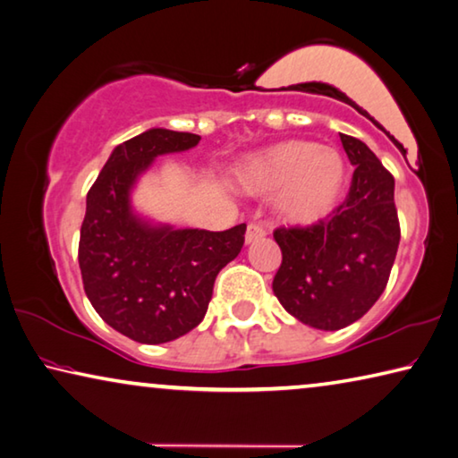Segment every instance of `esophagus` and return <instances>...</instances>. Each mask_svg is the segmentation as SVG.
<instances>
[{"label":"esophagus","mask_w":458,"mask_h":458,"mask_svg":"<svg viewBox=\"0 0 458 458\" xmlns=\"http://www.w3.org/2000/svg\"><path fill=\"white\" fill-rule=\"evenodd\" d=\"M264 237H266V229L261 227V225H256V223L247 225V231H245V243L247 245L256 243V242H259V239H264Z\"/></svg>","instance_id":"esophagus-1"}]
</instances>
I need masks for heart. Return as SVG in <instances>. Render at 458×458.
I'll return each mask as SVG.
<instances>
[{
  "label": "heart",
  "mask_w": 458,
  "mask_h": 458,
  "mask_svg": "<svg viewBox=\"0 0 458 458\" xmlns=\"http://www.w3.org/2000/svg\"><path fill=\"white\" fill-rule=\"evenodd\" d=\"M247 194H274L278 219L292 227L325 223L347 194L349 168L339 149L309 140H284L258 149L235 166Z\"/></svg>",
  "instance_id": "b5f03b06"
}]
</instances>
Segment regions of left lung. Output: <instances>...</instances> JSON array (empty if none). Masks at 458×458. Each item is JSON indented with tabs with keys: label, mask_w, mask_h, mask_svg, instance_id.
Listing matches in <instances>:
<instances>
[{
	"label": "left lung",
	"mask_w": 458,
	"mask_h": 458,
	"mask_svg": "<svg viewBox=\"0 0 458 458\" xmlns=\"http://www.w3.org/2000/svg\"><path fill=\"white\" fill-rule=\"evenodd\" d=\"M339 136L355 166L347 199L325 223L274 231L282 250L274 294L320 331H339L377 302L400 245L394 176L361 140Z\"/></svg>",
	"instance_id": "1"
}]
</instances>
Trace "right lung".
<instances>
[{
  "instance_id": "1",
  "label": "right lung",
  "mask_w": 458,
  "mask_h": 458,
  "mask_svg": "<svg viewBox=\"0 0 458 458\" xmlns=\"http://www.w3.org/2000/svg\"><path fill=\"white\" fill-rule=\"evenodd\" d=\"M199 140L152 127L111 152L87 194L82 286L97 314L131 341L160 344L192 331L205 318L216 274L243 247L245 223L227 231L176 229L133 211L131 191L152 162Z\"/></svg>"
}]
</instances>
